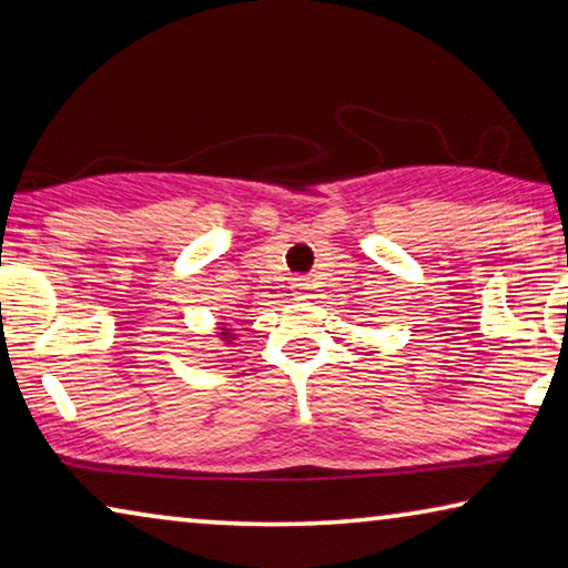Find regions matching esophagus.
<instances>
[{
	"label": "esophagus",
	"mask_w": 568,
	"mask_h": 568,
	"mask_svg": "<svg viewBox=\"0 0 568 568\" xmlns=\"http://www.w3.org/2000/svg\"><path fill=\"white\" fill-rule=\"evenodd\" d=\"M293 295L298 301L311 298V281H308V277H293Z\"/></svg>",
	"instance_id": "34e87169"
}]
</instances>
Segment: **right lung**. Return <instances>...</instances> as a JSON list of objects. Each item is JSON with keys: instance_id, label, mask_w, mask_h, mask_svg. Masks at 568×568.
I'll return each instance as SVG.
<instances>
[{"instance_id": "add662e5", "label": "right lung", "mask_w": 568, "mask_h": 568, "mask_svg": "<svg viewBox=\"0 0 568 568\" xmlns=\"http://www.w3.org/2000/svg\"><path fill=\"white\" fill-rule=\"evenodd\" d=\"M220 338H224V341H232V338H235V333H232L230 328H220Z\"/></svg>"}]
</instances>
